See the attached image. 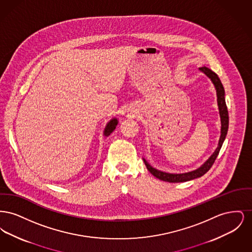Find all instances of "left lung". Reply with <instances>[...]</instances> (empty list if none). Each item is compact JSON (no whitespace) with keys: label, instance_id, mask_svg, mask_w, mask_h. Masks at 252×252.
Returning a JSON list of instances; mask_svg holds the SVG:
<instances>
[{"label":"left lung","instance_id":"left-lung-1","mask_svg":"<svg viewBox=\"0 0 252 252\" xmlns=\"http://www.w3.org/2000/svg\"><path fill=\"white\" fill-rule=\"evenodd\" d=\"M199 71L204 72L212 80L213 84L215 85V87H216L217 105H218L220 119H221V135H220V139H219V142H218V146H217L216 151L213 153V155L210 157L200 167L197 168L193 171H191V172H188V173H183V174H170V173H165V172L159 171L156 168L152 167L144 158V164H145L146 168L148 169V171L158 180L176 183V182H185V181H189V180H194V179L202 177L215 163L216 158L218 156L219 151L222 147V144L226 139L228 128V112L227 105H226V101H225L224 87L221 83L218 75L216 74V72L210 70L209 68H207L205 66L200 67Z\"/></svg>","mask_w":252,"mask_h":252}]
</instances>
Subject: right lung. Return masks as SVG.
Instances as JSON below:
<instances>
[{"mask_svg":"<svg viewBox=\"0 0 252 252\" xmlns=\"http://www.w3.org/2000/svg\"><path fill=\"white\" fill-rule=\"evenodd\" d=\"M117 124H118V120H117L116 118L109 121L108 124H107V126H106L105 130H104V135H105L106 137H108V135H110V133L113 132V130L115 129Z\"/></svg>","mask_w":252,"mask_h":252,"instance_id":"obj_1","label":"right lung"}]
</instances>
